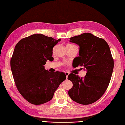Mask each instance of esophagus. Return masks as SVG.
<instances>
[{"mask_svg":"<svg viewBox=\"0 0 125 125\" xmlns=\"http://www.w3.org/2000/svg\"><path fill=\"white\" fill-rule=\"evenodd\" d=\"M65 75H66V78H68V75H69V73H68V72H65Z\"/></svg>","mask_w":125,"mask_h":125,"instance_id":"34e87169","label":"esophagus"}]
</instances>
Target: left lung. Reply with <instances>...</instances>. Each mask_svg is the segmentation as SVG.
Here are the masks:
<instances>
[{
  "label": "left lung",
  "mask_w": 125,
  "mask_h": 125,
  "mask_svg": "<svg viewBox=\"0 0 125 125\" xmlns=\"http://www.w3.org/2000/svg\"><path fill=\"white\" fill-rule=\"evenodd\" d=\"M70 42L79 46L74 67H83L84 78L71 73L68 79L73 83L68 94L73 101L81 104H92L100 98L109 85L114 62L106 41L90 33L70 38Z\"/></svg>",
  "instance_id": "left-lung-1"
}]
</instances>
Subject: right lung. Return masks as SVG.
Here are the masks:
<instances>
[{"label": "right lung", "instance_id": "1", "mask_svg": "<svg viewBox=\"0 0 125 125\" xmlns=\"http://www.w3.org/2000/svg\"><path fill=\"white\" fill-rule=\"evenodd\" d=\"M42 34H34L20 40L14 48L10 68L16 87L24 99L33 104L51 100L66 75L45 70L47 60H53L52 49L60 41Z\"/></svg>", "mask_w": 125, "mask_h": 125}]
</instances>
